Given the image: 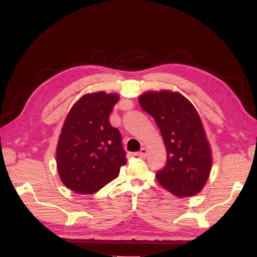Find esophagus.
Returning <instances> with one entry per match:
<instances>
[{"instance_id": "obj_1", "label": "esophagus", "mask_w": 257, "mask_h": 257, "mask_svg": "<svg viewBox=\"0 0 257 257\" xmlns=\"http://www.w3.org/2000/svg\"><path fill=\"white\" fill-rule=\"evenodd\" d=\"M139 157H146L147 156V149L146 148H141L140 151L138 152Z\"/></svg>"}]
</instances>
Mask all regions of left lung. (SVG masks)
<instances>
[{
    "label": "left lung",
    "instance_id": "8db88e82",
    "mask_svg": "<svg viewBox=\"0 0 257 257\" xmlns=\"http://www.w3.org/2000/svg\"><path fill=\"white\" fill-rule=\"evenodd\" d=\"M141 108L154 117L167 150V163L156 177L179 198L198 194L212 169V151L194 106L178 91H148L139 96Z\"/></svg>",
    "mask_w": 257,
    "mask_h": 257
}]
</instances>
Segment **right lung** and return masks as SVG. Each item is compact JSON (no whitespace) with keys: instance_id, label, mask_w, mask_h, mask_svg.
<instances>
[{"instance_id":"right-lung-1","label":"right lung","mask_w":257,"mask_h":257,"mask_svg":"<svg viewBox=\"0 0 257 257\" xmlns=\"http://www.w3.org/2000/svg\"><path fill=\"white\" fill-rule=\"evenodd\" d=\"M117 94H86L70 109L56 148L57 171L74 192L91 194L119 176L127 163L121 135L109 121Z\"/></svg>"}]
</instances>
